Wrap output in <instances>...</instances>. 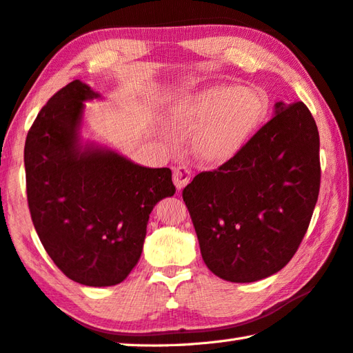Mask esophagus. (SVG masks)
<instances>
[{"mask_svg":"<svg viewBox=\"0 0 353 353\" xmlns=\"http://www.w3.org/2000/svg\"><path fill=\"white\" fill-rule=\"evenodd\" d=\"M191 181V171L190 168L186 167H176L172 170V182H174L176 188L181 191L182 188H185L186 185L190 183Z\"/></svg>","mask_w":353,"mask_h":353,"instance_id":"obj_1","label":"esophagus"}]
</instances>
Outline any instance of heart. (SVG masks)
Instances as JSON below:
<instances>
[{
    "label": "heart",
    "instance_id": "b5f03b06",
    "mask_svg": "<svg viewBox=\"0 0 353 353\" xmlns=\"http://www.w3.org/2000/svg\"><path fill=\"white\" fill-rule=\"evenodd\" d=\"M172 121L197 127L192 150L205 162H223L243 148L265 117V103L252 90L216 85L185 98L172 110Z\"/></svg>",
    "mask_w": 353,
    "mask_h": 353
}]
</instances>
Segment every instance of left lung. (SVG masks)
I'll return each instance as SVG.
<instances>
[{
  "label": "left lung",
  "instance_id": "left-lung-1",
  "mask_svg": "<svg viewBox=\"0 0 353 353\" xmlns=\"http://www.w3.org/2000/svg\"><path fill=\"white\" fill-rule=\"evenodd\" d=\"M320 177V136L309 108L277 102L272 119L237 154L182 192L210 271L252 283L285 268L307 231Z\"/></svg>",
  "mask_w": 353,
  "mask_h": 353
}]
</instances>
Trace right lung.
<instances>
[{
  "label": "right lung",
  "mask_w": 353,
  "mask_h": 353,
  "mask_svg": "<svg viewBox=\"0 0 353 353\" xmlns=\"http://www.w3.org/2000/svg\"><path fill=\"white\" fill-rule=\"evenodd\" d=\"M101 94L76 79L54 93L27 133L24 167L32 222L68 279L114 286L141 259L150 214L176 192L170 168L141 167L81 141L87 101Z\"/></svg>",
  "instance_id": "right-lung-1"
}]
</instances>
